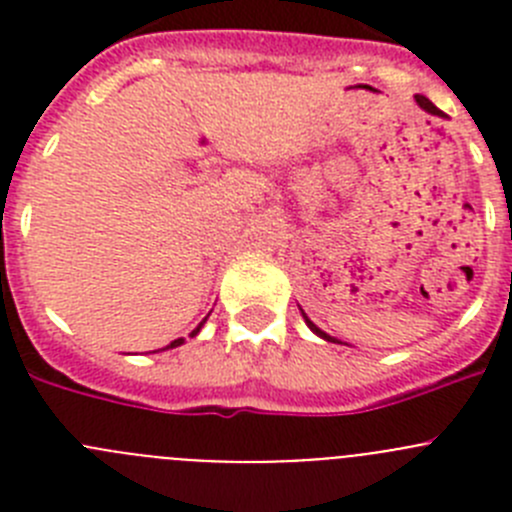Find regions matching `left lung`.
Here are the masks:
<instances>
[{"label":"left lung","instance_id":"left-lung-1","mask_svg":"<svg viewBox=\"0 0 512 512\" xmlns=\"http://www.w3.org/2000/svg\"><path fill=\"white\" fill-rule=\"evenodd\" d=\"M415 102H418V107H423V110H425V112H431V115H438V117H443V115H441V110H438L436 104H433V102H431V99H428V97H423V94H415ZM300 310H302V307H300ZM302 318H305L307 328H310V330H312V333H315V336H320V338H323V341H330V343H338V341H336V338H333V336H328V333H325V330H320V328H318V325L312 323V320H310V318H307V315H305V310H302Z\"/></svg>","mask_w":512,"mask_h":512}]
</instances>
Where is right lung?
Segmentation results:
<instances>
[{
    "mask_svg": "<svg viewBox=\"0 0 512 512\" xmlns=\"http://www.w3.org/2000/svg\"><path fill=\"white\" fill-rule=\"evenodd\" d=\"M207 318H210V315H207ZM207 318H205V320H207ZM205 320H202V323L197 325V328H194L192 333H189V338H194V336H197V333H200L202 325H205ZM182 343H184V338H176V341H171L169 346H164V348H158V351H166V348H176V346H182Z\"/></svg>",
    "mask_w": 512,
    "mask_h": 512,
    "instance_id": "1",
    "label": "right lung"
}]
</instances>
